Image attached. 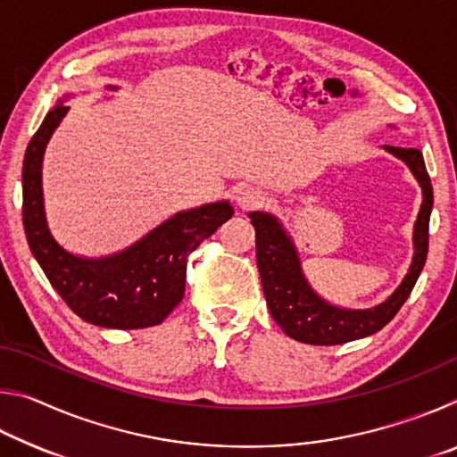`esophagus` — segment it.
Returning a JSON list of instances; mask_svg holds the SVG:
<instances>
[{
    "label": "esophagus",
    "mask_w": 457,
    "mask_h": 457,
    "mask_svg": "<svg viewBox=\"0 0 457 457\" xmlns=\"http://www.w3.org/2000/svg\"><path fill=\"white\" fill-rule=\"evenodd\" d=\"M236 201L242 210H252V207H258L264 204V195H262L258 189L250 187V185H244V187L237 189Z\"/></svg>",
    "instance_id": "esophagus-1"
}]
</instances>
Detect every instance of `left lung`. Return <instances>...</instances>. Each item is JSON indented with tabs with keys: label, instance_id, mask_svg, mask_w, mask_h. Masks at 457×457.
<instances>
[{
	"label": "left lung",
	"instance_id": "1",
	"mask_svg": "<svg viewBox=\"0 0 457 457\" xmlns=\"http://www.w3.org/2000/svg\"><path fill=\"white\" fill-rule=\"evenodd\" d=\"M385 149L403 159L411 169L423 189V204L413 231V264L409 268L405 280L383 304L369 308V311H345V308L324 303L308 286L292 239L286 236L274 215L264 212L250 213L252 226L256 228V260L270 314L278 327L294 340L328 346L373 335L385 324H389L393 316L401 311L421 274L429 247V215L433 207L431 179L425 169L421 151L389 145H385Z\"/></svg>",
	"mask_w": 457,
	"mask_h": 457
}]
</instances>
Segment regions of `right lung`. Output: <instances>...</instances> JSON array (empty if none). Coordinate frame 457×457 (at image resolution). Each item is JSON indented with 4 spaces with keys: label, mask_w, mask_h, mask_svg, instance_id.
I'll list each match as a JSON object with an SVG mask.
<instances>
[{
    "label": "right lung",
    "mask_w": 457,
    "mask_h": 457,
    "mask_svg": "<svg viewBox=\"0 0 457 457\" xmlns=\"http://www.w3.org/2000/svg\"><path fill=\"white\" fill-rule=\"evenodd\" d=\"M68 106L56 104L29 141L21 169V220L37 264L52 288L82 320L104 328H146L161 324L185 296L187 258L234 215L228 201L181 212L141 242L108 258H79L52 237L44 215L42 157Z\"/></svg>",
    "instance_id": "obj_1"
}]
</instances>
